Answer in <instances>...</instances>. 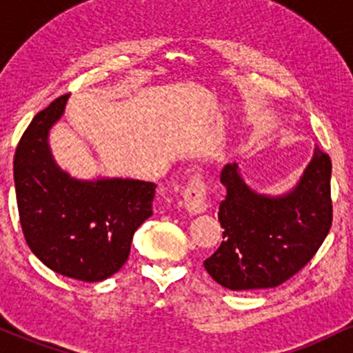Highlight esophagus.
Instances as JSON below:
<instances>
[{"mask_svg": "<svg viewBox=\"0 0 353 353\" xmlns=\"http://www.w3.org/2000/svg\"><path fill=\"white\" fill-rule=\"evenodd\" d=\"M183 207L190 215H201L208 210L207 187L200 176H193L190 180L187 190L183 192Z\"/></svg>", "mask_w": 353, "mask_h": 353, "instance_id": "esophagus-1", "label": "esophagus"}]
</instances>
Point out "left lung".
<instances>
[{
  "label": "left lung",
  "mask_w": 353,
  "mask_h": 353,
  "mask_svg": "<svg viewBox=\"0 0 353 353\" xmlns=\"http://www.w3.org/2000/svg\"><path fill=\"white\" fill-rule=\"evenodd\" d=\"M332 161L315 146L302 176L282 195L256 192L241 176L240 165L227 163V188L219 220L223 241L203 262L216 283L230 290L279 287L310 262L332 225Z\"/></svg>",
  "instance_id": "left-lung-1"
}]
</instances>
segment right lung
Returning a JSON list of instances; mask_svg holds the SVG:
<instances>
[{
	"mask_svg": "<svg viewBox=\"0 0 353 353\" xmlns=\"http://www.w3.org/2000/svg\"><path fill=\"white\" fill-rule=\"evenodd\" d=\"M70 94L33 118L14 153V188L28 247L46 267L101 282L128 260L134 232L153 215L155 183L132 178L80 180L61 168L48 137Z\"/></svg>",
	"mask_w": 353,
	"mask_h": 353,
	"instance_id": "obj_1",
	"label": "right lung"
}]
</instances>
